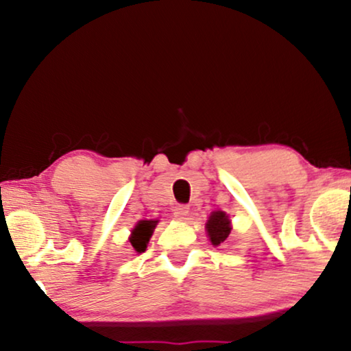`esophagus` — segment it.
I'll list each match as a JSON object with an SVG mask.
<instances>
[{
  "mask_svg": "<svg viewBox=\"0 0 351 351\" xmlns=\"http://www.w3.org/2000/svg\"><path fill=\"white\" fill-rule=\"evenodd\" d=\"M190 213V208L186 204H177L174 208V215L177 219H185Z\"/></svg>",
  "mask_w": 351,
  "mask_h": 351,
  "instance_id": "34e87169",
  "label": "esophagus"
}]
</instances>
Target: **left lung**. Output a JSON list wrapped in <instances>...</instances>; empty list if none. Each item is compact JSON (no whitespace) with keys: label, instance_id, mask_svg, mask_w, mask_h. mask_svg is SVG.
Segmentation results:
<instances>
[{"label":"left lung","instance_id":"obj_1","mask_svg":"<svg viewBox=\"0 0 351 351\" xmlns=\"http://www.w3.org/2000/svg\"><path fill=\"white\" fill-rule=\"evenodd\" d=\"M206 230H208L210 243L214 246H220L228 238L230 232H232L228 215L222 213V210H215V213L210 214L208 223H206Z\"/></svg>","mask_w":351,"mask_h":351}]
</instances>
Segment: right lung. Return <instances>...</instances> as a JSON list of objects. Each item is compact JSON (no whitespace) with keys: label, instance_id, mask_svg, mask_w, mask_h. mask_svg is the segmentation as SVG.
Instances as JSON below:
<instances>
[{"label":"right lung","instance_id":"1","mask_svg":"<svg viewBox=\"0 0 351 351\" xmlns=\"http://www.w3.org/2000/svg\"><path fill=\"white\" fill-rule=\"evenodd\" d=\"M155 225L156 220H142V222H138L137 227L132 230L131 244L137 252H143L147 249V243L152 237Z\"/></svg>","mask_w":351,"mask_h":351}]
</instances>
